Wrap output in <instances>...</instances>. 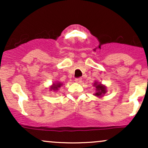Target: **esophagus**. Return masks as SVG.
<instances>
[{
  "mask_svg": "<svg viewBox=\"0 0 148 148\" xmlns=\"http://www.w3.org/2000/svg\"><path fill=\"white\" fill-rule=\"evenodd\" d=\"M75 81L76 83H81V81H82V79H81V77H79V78H76L75 79Z\"/></svg>",
  "mask_w": 148,
  "mask_h": 148,
  "instance_id": "34e87169",
  "label": "esophagus"
}]
</instances>
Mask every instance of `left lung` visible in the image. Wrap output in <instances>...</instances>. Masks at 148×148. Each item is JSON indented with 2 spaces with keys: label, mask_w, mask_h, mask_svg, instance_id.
Masks as SVG:
<instances>
[{
  "label": "left lung",
  "mask_w": 148,
  "mask_h": 148,
  "mask_svg": "<svg viewBox=\"0 0 148 148\" xmlns=\"http://www.w3.org/2000/svg\"><path fill=\"white\" fill-rule=\"evenodd\" d=\"M94 86H95L96 90H97V92L95 94V96L101 97L102 96L103 94H105V93L106 92V88L105 87V86H103L101 84H98L97 82L95 83Z\"/></svg>",
  "instance_id": "obj_1"
}]
</instances>
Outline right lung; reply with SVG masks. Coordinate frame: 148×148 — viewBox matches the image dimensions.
Returning a JSON list of instances; mask_svg holds the SVG:
<instances>
[{
  "mask_svg": "<svg viewBox=\"0 0 148 148\" xmlns=\"http://www.w3.org/2000/svg\"><path fill=\"white\" fill-rule=\"evenodd\" d=\"M62 86V84H60V83H57V84H53V86L51 88V90H57L59 88L61 87Z\"/></svg>",
  "mask_w": 148,
  "mask_h": 148,
  "instance_id": "right-lung-1",
  "label": "right lung"
}]
</instances>
